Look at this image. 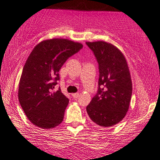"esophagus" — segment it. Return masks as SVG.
<instances>
[{
	"instance_id": "1",
	"label": "esophagus",
	"mask_w": 160,
	"mask_h": 160,
	"mask_svg": "<svg viewBox=\"0 0 160 160\" xmlns=\"http://www.w3.org/2000/svg\"><path fill=\"white\" fill-rule=\"evenodd\" d=\"M79 96H80L79 93H74V94H72V97H73L74 98H78Z\"/></svg>"
}]
</instances>
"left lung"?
Segmentation results:
<instances>
[{
  "instance_id": "obj_1",
  "label": "left lung",
  "mask_w": 160,
  "mask_h": 160,
  "mask_svg": "<svg viewBox=\"0 0 160 160\" xmlns=\"http://www.w3.org/2000/svg\"><path fill=\"white\" fill-rule=\"evenodd\" d=\"M99 64V88L86 107L95 125L109 128L120 122L128 111L132 81L128 62L122 52L110 43L86 42Z\"/></svg>"
}]
</instances>
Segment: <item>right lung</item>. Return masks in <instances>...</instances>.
<instances>
[{"instance_id": "add662e5", "label": "right lung", "mask_w": 160, "mask_h": 160, "mask_svg": "<svg viewBox=\"0 0 160 160\" xmlns=\"http://www.w3.org/2000/svg\"><path fill=\"white\" fill-rule=\"evenodd\" d=\"M82 44L63 38L40 42L26 60L19 81L18 100L30 122L43 129L62 122L68 99L60 89L53 92L59 71Z\"/></svg>"}]
</instances>
